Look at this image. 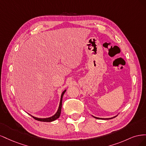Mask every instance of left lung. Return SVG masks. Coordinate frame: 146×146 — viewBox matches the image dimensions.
Segmentation results:
<instances>
[{"label":"left lung","mask_w":146,"mask_h":146,"mask_svg":"<svg viewBox=\"0 0 146 146\" xmlns=\"http://www.w3.org/2000/svg\"><path fill=\"white\" fill-rule=\"evenodd\" d=\"M95 117L96 119H112V118H108V119H107H107H105V118H99V117Z\"/></svg>","instance_id":"obj_1"}]
</instances>
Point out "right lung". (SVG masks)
Wrapping results in <instances>:
<instances>
[{"label":"right lung","mask_w":146,"mask_h":146,"mask_svg":"<svg viewBox=\"0 0 146 146\" xmlns=\"http://www.w3.org/2000/svg\"><path fill=\"white\" fill-rule=\"evenodd\" d=\"M66 90H64L62 94H61V100H60V105H59V107H58V110L57 112L55 113V115H54L52 117H48V118H38V117H35L34 116H32L35 119H36L37 121H42V122H52V121H54L55 120H56V119L59 118L60 116V114H61V107H62V99H63V96L64 94V92H66Z\"/></svg>","instance_id":"1"}]
</instances>
